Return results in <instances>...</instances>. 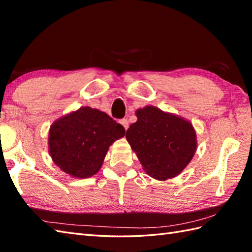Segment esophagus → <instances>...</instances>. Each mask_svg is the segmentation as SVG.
I'll list each match as a JSON object with an SVG mask.
<instances>
[{"mask_svg": "<svg viewBox=\"0 0 252 252\" xmlns=\"http://www.w3.org/2000/svg\"><path fill=\"white\" fill-rule=\"evenodd\" d=\"M120 124L124 126V127L126 128V130H127V127H128V121H127V119H122V120H120Z\"/></svg>", "mask_w": 252, "mask_h": 252, "instance_id": "esophagus-1", "label": "esophagus"}]
</instances>
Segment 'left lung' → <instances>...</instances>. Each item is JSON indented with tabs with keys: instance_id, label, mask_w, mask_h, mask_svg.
Segmentation results:
<instances>
[{
	"instance_id": "obj_1",
	"label": "left lung",
	"mask_w": 252,
	"mask_h": 252,
	"mask_svg": "<svg viewBox=\"0 0 252 252\" xmlns=\"http://www.w3.org/2000/svg\"><path fill=\"white\" fill-rule=\"evenodd\" d=\"M137 121L126 138L143 169L157 180L176 177L191 162L197 148L196 133L190 121L156 106L138 108Z\"/></svg>"
}]
</instances>
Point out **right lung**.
<instances>
[{
	"mask_svg": "<svg viewBox=\"0 0 252 252\" xmlns=\"http://www.w3.org/2000/svg\"><path fill=\"white\" fill-rule=\"evenodd\" d=\"M125 133V127L107 114L84 106L50 126L48 151L64 173L89 178L102 167L109 146Z\"/></svg>",
	"mask_w": 252,
	"mask_h": 252,
	"instance_id": "1",
	"label": "right lung"
}]
</instances>
